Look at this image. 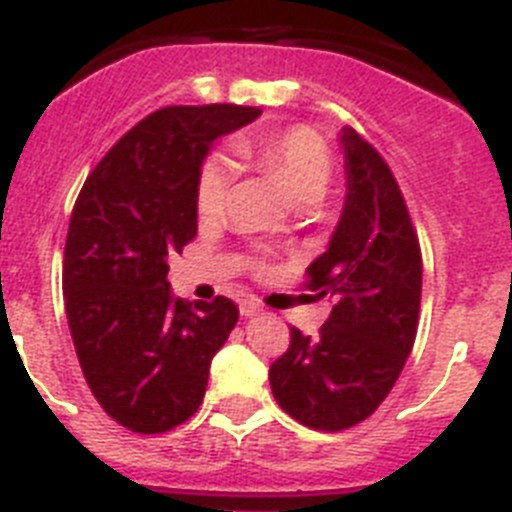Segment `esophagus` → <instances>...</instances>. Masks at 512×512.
I'll list each match as a JSON object with an SVG mask.
<instances>
[{
    "label": "esophagus",
    "instance_id": "obj_1",
    "mask_svg": "<svg viewBox=\"0 0 512 512\" xmlns=\"http://www.w3.org/2000/svg\"><path fill=\"white\" fill-rule=\"evenodd\" d=\"M260 311H262L260 303L252 301V298H247V301L239 303V313H242L245 319H250V316H257V313H260Z\"/></svg>",
    "mask_w": 512,
    "mask_h": 512
}]
</instances>
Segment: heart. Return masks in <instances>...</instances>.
Wrapping results in <instances>:
<instances>
[{"mask_svg": "<svg viewBox=\"0 0 512 512\" xmlns=\"http://www.w3.org/2000/svg\"><path fill=\"white\" fill-rule=\"evenodd\" d=\"M237 165L273 178L290 204L313 206L326 196L334 178V155L319 132L308 127L242 135L232 142ZM232 168L224 158L211 155L196 176V214L201 222H216L227 209Z\"/></svg>", "mask_w": 512, "mask_h": 512, "instance_id": "heart-1", "label": "heart"}]
</instances>
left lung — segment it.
Instances as JSON below:
<instances>
[{
    "label": "left lung",
    "mask_w": 512,
    "mask_h": 512,
    "mask_svg": "<svg viewBox=\"0 0 512 512\" xmlns=\"http://www.w3.org/2000/svg\"><path fill=\"white\" fill-rule=\"evenodd\" d=\"M347 201L329 250L306 267L303 288L334 301L319 336L290 326L270 365L278 405L316 431H344L388 398L416 342L421 245L390 165L352 127L342 130Z\"/></svg>",
    "instance_id": "1"
}]
</instances>
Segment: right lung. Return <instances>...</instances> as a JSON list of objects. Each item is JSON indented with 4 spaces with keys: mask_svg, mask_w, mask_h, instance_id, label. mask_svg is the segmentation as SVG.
I'll use <instances>...</instances> for the list:
<instances>
[{
    "mask_svg": "<svg viewBox=\"0 0 512 512\" xmlns=\"http://www.w3.org/2000/svg\"><path fill=\"white\" fill-rule=\"evenodd\" d=\"M257 107L147 114L99 160L73 206L66 313L91 393L119 426L165 434L199 411L209 365L239 319L234 301L170 296L168 257L196 237V176L216 137Z\"/></svg>",
    "mask_w": 512,
    "mask_h": 512,
    "instance_id": "right-lung-1",
    "label": "right lung"
}]
</instances>
